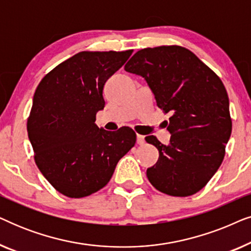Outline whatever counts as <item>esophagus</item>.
Returning <instances> with one entry per match:
<instances>
[{"label":"esophagus","instance_id":"1","mask_svg":"<svg viewBox=\"0 0 251 251\" xmlns=\"http://www.w3.org/2000/svg\"><path fill=\"white\" fill-rule=\"evenodd\" d=\"M144 143H145V138H144V136L137 135V144H138V145H144Z\"/></svg>","mask_w":251,"mask_h":251}]
</instances>
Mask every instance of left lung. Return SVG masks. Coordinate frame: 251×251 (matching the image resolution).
<instances>
[{
	"label": "left lung",
	"instance_id": "8db88e82",
	"mask_svg": "<svg viewBox=\"0 0 251 251\" xmlns=\"http://www.w3.org/2000/svg\"><path fill=\"white\" fill-rule=\"evenodd\" d=\"M125 70L145 78L157 107L171 113L167 122L169 145L154 136L145 138L159 150V160L146 171L150 183L173 197L195 194L221 167L232 132L228 96L222 80L179 46L137 51Z\"/></svg>",
	"mask_w": 251,
	"mask_h": 251
}]
</instances>
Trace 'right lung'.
I'll return each instance as SVG.
<instances>
[{
	"instance_id": "obj_1",
	"label": "right lung",
	"mask_w": 251,
	"mask_h": 251,
	"mask_svg": "<svg viewBox=\"0 0 251 251\" xmlns=\"http://www.w3.org/2000/svg\"><path fill=\"white\" fill-rule=\"evenodd\" d=\"M132 50L82 51L49 72L37 85L27 121L34 159L46 179L68 198H84L108 183L135 146L129 126L107 131L96 125L102 89Z\"/></svg>"
}]
</instances>
